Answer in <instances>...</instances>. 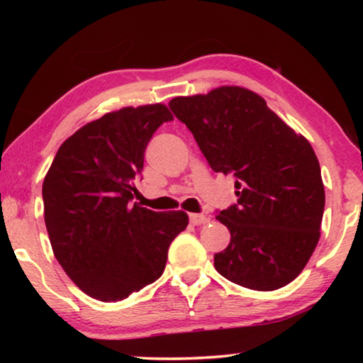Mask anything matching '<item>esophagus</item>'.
<instances>
[{
    "label": "esophagus",
    "instance_id": "34e87169",
    "mask_svg": "<svg viewBox=\"0 0 363 363\" xmlns=\"http://www.w3.org/2000/svg\"><path fill=\"white\" fill-rule=\"evenodd\" d=\"M189 219H190V224H194V225H200V224L208 223V218L205 216V214L192 213V214H190V216H189Z\"/></svg>",
    "mask_w": 363,
    "mask_h": 363
}]
</instances>
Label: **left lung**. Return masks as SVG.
Instances as JSON below:
<instances>
[{
	"label": "left lung",
	"mask_w": 363,
	"mask_h": 363,
	"mask_svg": "<svg viewBox=\"0 0 363 363\" xmlns=\"http://www.w3.org/2000/svg\"><path fill=\"white\" fill-rule=\"evenodd\" d=\"M216 173L235 176L237 205L216 219L230 243L214 267L233 284L272 291L293 281L320 238L325 190L309 140L261 96L238 86L169 101Z\"/></svg>",
	"instance_id": "obj_1"
}]
</instances>
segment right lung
<instances>
[{
	"mask_svg": "<svg viewBox=\"0 0 363 363\" xmlns=\"http://www.w3.org/2000/svg\"><path fill=\"white\" fill-rule=\"evenodd\" d=\"M173 115L163 104L125 107L84 125L59 147L43 182L54 256L88 296L112 303L162 277L184 211L138 203L147 144Z\"/></svg>",
	"mask_w": 363,
	"mask_h": 363,
	"instance_id": "obj_1",
	"label": "right lung"
}]
</instances>
